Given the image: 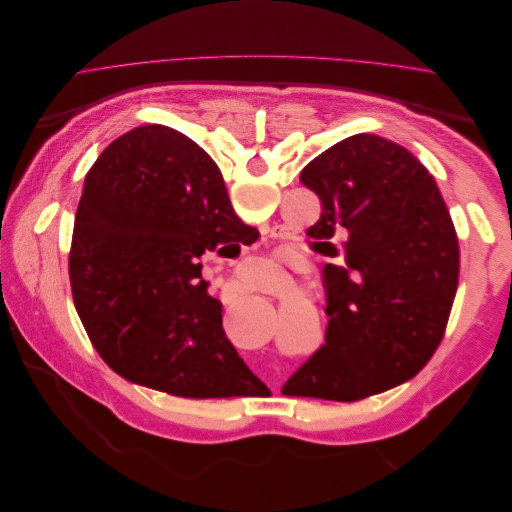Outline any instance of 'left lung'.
Listing matches in <instances>:
<instances>
[{"mask_svg": "<svg viewBox=\"0 0 512 512\" xmlns=\"http://www.w3.org/2000/svg\"><path fill=\"white\" fill-rule=\"evenodd\" d=\"M301 183L322 203L307 235L342 265L322 271L324 346L282 393L359 401L408 382L438 350L459 284L457 232L436 181L406 147L354 134L309 162Z\"/></svg>", "mask_w": 512, "mask_h": 512, "instance_id": "1", "label": "left lung"}]
</instances>
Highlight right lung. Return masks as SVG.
<instances>
[{
	"label": "right lung",
	"instance_id": "add662e5",
	"mask_svg": "<svg viewBox=\"0 0 512 512\" xmlns=\"http://www.w3.org/2000/svg\"><path fill=\"white\" fill-rule=\"evenodd\" d=\"M256 239L188 136L166 126L119 136L85 177L68 260L74 307L104 363L177 397L265 389L228 342L200 265Z\"/></svg>",
	"mask_w": 512,
	"mask_h": 512
}]
</instances>
